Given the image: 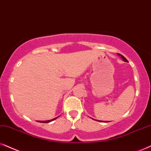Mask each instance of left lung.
Segmentation results:
<instances>
[{
    "label": "left lung",
    "mask_w": 151,
    "mask_h": 151,
    "mask_svg": "<svg viewBox=\"0 0 151 151\" xmlns=\"http://www.w3.org/2000/svg\"><path fill=\"white\" fill-rule=\"evenodd\" d=\"M118 56H121V57L122 58H123V60H124V61H125V62H127V59L125 58V57H124L123 56H122V55L120 54V53H118ZM100 122H103V121H100Z\"/></svg>",
    "instance_id": "left-lung-1"
}]
</instances>
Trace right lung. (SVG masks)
Returning a JSON list of instances; mask_svg holds the SVG:
<instances>
[{"label": "right lung", "instance_id": "obj_1", "mask_svg": "<svg viewBox=\"0 0 151 151\" xmlns=\"http://www.w3.org/2000/svg\"><path fill=\"white\" fill-rule=\"evenodd\" d=\"M57 118H58V117H56V118H53V119H51V120H49V121H38V122H39V123H49V122H51V121H54V120H55V119H56Z\"/></svg>", "mask_w": 151, "mask_h": 151}]
</instances>
